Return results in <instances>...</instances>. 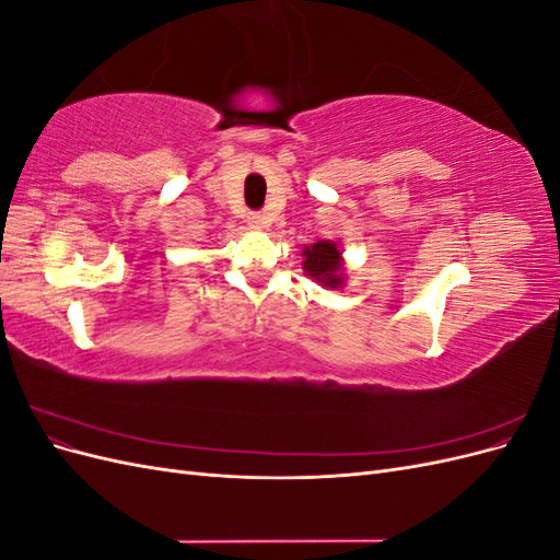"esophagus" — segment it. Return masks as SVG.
Wrapping results in <instances>:
<instances>
[{"label":"esophagus","instance_id":"34e87169","mask_svg":"<svg viewBox=\"0 0 560 560\" xmlns=\"http://www.w3.org/2000/svg\"><path fill=\"white\" fill-rule=\"evenodd\" d=\"M268 217L266 214H259V212H252V214H247V226L249 229H254V231H264V229H268Z\"/></svg>","mask_w":560,"mask_h":560}]
</instances>
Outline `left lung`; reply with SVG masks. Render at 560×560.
Wrapping results in <instances>:
<instances>
[{
    "mask_svg": "<svg viewBox=\"0 0 560 560\" xmlns=\"http://www.w3.org/2000/svg\"><path fill=\"white\" fill-rule=\"evenodd\" d=\"M301 268L311 280L327 287V290H343L346 287V261L343 249L334 241H317L313 245H303Z\"/></svg>",
    "mask_w": 560,
    "mask_h": 560,
    "instance_id": "obj_1",
    "label": "left lung"
}]
</instances>
